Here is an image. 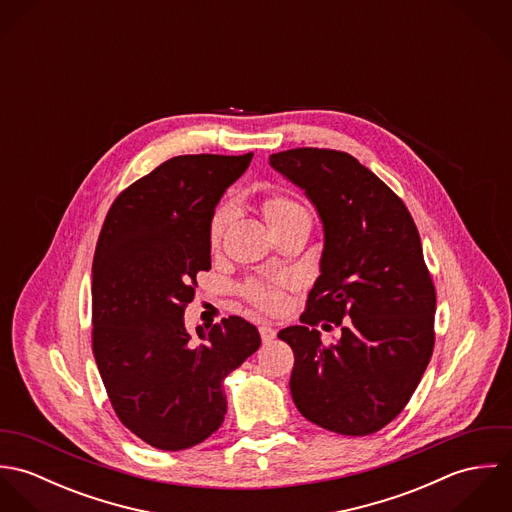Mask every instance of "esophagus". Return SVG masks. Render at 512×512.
<instances>
[{"label":"esophagus","instance_id":"1","mask_svg":"<svg viewBox=\"0 0 512 512\" xmlns=\"http://www.w3.org/2000/svg\"><path fill=\"white\" fill-rule=\"evenodd\" d=\"M258 331H260V337H262L264 343H272V341L276 339V329H274L272 325H266V323H264V325H260Z\"/></svg>","mask_w":512,"mask_h":512}]
</instances>
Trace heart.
<instances>
[{
  "label": "heart",
  "instance_id": "b5f03b06",
  "mask_svg": "<svg viewBox=\"0 0 512 512\" xmlns=\"http://www.w3.org/2000/svg\"><path fill=\"white\" fill-rule=\"evenodd\" d=\"M262 211L266 215V220L270 222L272 230L292 224V222H307L311 224V215L309 209L292 195L284 193H274L264 199ZM236 211L232 203H222L213 213L211 222H209V242L213 248H217L222 242V236L230 222L234 219ZM292 286L288 278H276V280H250L244 284L242 295L258 309L266 313H276L284 307L286 299V288Z\"/></svg>",
  "mask_w": 512,
  "mask_h": 512
}]
</instances>
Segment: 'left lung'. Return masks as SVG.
I'll use <instances>...</instances> for the list:
<instances>
[{
  "label": "left lung",
  "instance_id": "obj_1",
  "mask_svg": "<svg viewBox=\"0 0 512 512\" xmlns=\"http://www.w3.org/2000/svg\"><path fill=\"white\" fill-rule=\"evenodd\" d=\"M270 165L305 191L325 230L301 325L278 333L295 357L293 402L329 432L374 434L404 410L434 353L436 288L418 228L404 201L345 151L295 147ZM331 322L342 339L323 346L316 327Z\"/></svg>",
  "mask_w": 512,
  "mask_h": 512
}]
</instances>
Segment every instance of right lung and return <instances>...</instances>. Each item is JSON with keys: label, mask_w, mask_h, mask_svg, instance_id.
<instances>
[{"label": "right lung", "mask_w": 512, "mask_h": 512, "mask_svg": "<svg viewBox=\"0 0 512 512\" xmlns=\"http://www.w3.org/2000/svg\"><path fill=\"white\" fill-rule=\"evenodd\" d=\"M254 153L177 155L112 203L92 262V353L120 422L151 447L179 451L224 422L222 380L260 347L228 317L185 329L197 274L211 270L209 222ZM211 326V325H209Z\"/></svg>", "instance_id": "1"}]
</instances>
